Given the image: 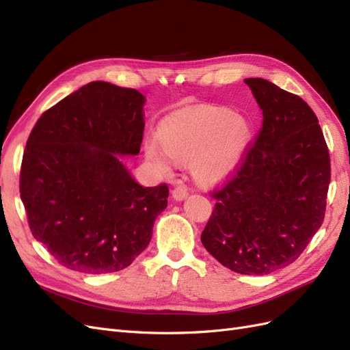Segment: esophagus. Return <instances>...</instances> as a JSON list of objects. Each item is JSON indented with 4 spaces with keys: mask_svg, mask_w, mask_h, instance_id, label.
Segmentation results:
<instances>
[{
    "mask_svg": "<svg viewBox=\"0 0 350 350\" xmlns=\"http://www.w3.org/2000/svg\"><path fill=\"white\" fill-rule=\"evenodd\" d=\"M187 197H188V193H187V189L183 188V187H178V188H175L174 191H172V198L175 201H183Z\"/></svg>",
    "mask_w": 350,
    "mask_h": 350,
    "instance_id": "obj_1",
    "label": "esophagus"
}]
</instances>
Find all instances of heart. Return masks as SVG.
Listing matches in <instances>:
<instances>
[{
	"mask_svg": "<svg viewBox=\"0 0 350 350\" xmlns=\"http://www.w3.org/2000/svg\"><path fill=\"white\" fill-rule=\"evenodd\" d=\"M251 142L245 116L221 108L175 113L159 125V140L146 142V157L162 175H171L176 162H191L198 183L215 184L242 162Z\"/></svg>",
	"mask_w": 350,
	"mask_h": 350,
	"instance_id": "obj_1",
	"label": "heart"
}]
</instances>
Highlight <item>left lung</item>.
I'll use <instances>...</instances> for the list:
<instances>
[{
  "label": "left lung",
  "instance_id": "left-lung-1",
  "mask_svg": "<svg viewBox=\"0 0 350 350\" xmlns=\"http://www.w3.org/2000/svg\"><path fill=\"white\" fill-rule=\"evenodd\" d=\"M262 129L232 181L213 193L204 248L241 274L289 266L324 220L330 156L315 113L296 94L264 79H245Z\"/></svg>",
  "mask_w": 350,
  "mask_h": 350
}]
</instances>
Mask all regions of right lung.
I'll list each match as a JSON object with an SVG mask.
<instances>
[{"mask_svg": "<svg viewBox=\"0 0 350 350\" xmlns=\"http://www.w3.org/2000/svg\"><path fill=\"white\" fill-rule=\"evenodd\" d=\"M146 98L92 81L40 116L20 171L35 239L80 273L120 271L149 245L169 189L142 187L121 157L137 156Z\"/></svg>", "mask_w": 350, "mask_h": 350, "instance_id": "obj_1", "label": "right lung"}]
</instances>
